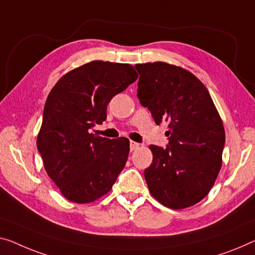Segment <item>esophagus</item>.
I'll return each instance as SVG.
<instances>
[{
	"label": "esophagus",
	"instance_id": "34e87169",
	"mask_svg": "<svg viewBox=\"0 0 255 255\" xmlns=\"http://www.w3.org/2000/svg\"><path fill=\"white\" fill-rule=\"evenodd\" d=\"M129 147H130V151H134L136 149H138L139 144L134 142V140H130V143H129Z\"/></svg>",
	"mask_w": 255,
	"mask_h": 255
}]
</instances>
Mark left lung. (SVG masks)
Wrapping results in <instances>:
<instances>
[{
	"label": "left lung",
	"instance_id": "left-lung-1",
	"mask_svg": "<svg viewBox=\"0 0 255 255\" xmlns=\"http://www.w3.org/2000/svg\"><path fill=\"white\" fill-rule=\"evenodd\" d=\"M137 97L154 123L168 124L166 147L150 145L144 170L151 195L173 210L192 206L210 192L222 165L226 134L206 87L182 67L137 64Z\"/></svg>",
	"mask_w": 255,
	"mask_h": 255
}]
</instances>
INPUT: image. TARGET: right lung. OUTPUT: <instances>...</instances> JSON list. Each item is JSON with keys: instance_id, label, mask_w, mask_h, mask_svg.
Listing matches in <instances>:
<instances>
[{"instance_id": "1", "label": "right lung", "mask_w": 255, "mask_h": 255, "mask_svg": "<svg viewBox=\"0 0 255 255\" xmlns=\"http://www.w3.org/2000/svg\"><path fill=\"white\" fill-rule=\"evenodd\" d=\"M129 64L94 60L68 72L45 102L36 145L45 172L66 199L91 203L112 189L129 153V139L90 129L103 124L113 96L137 80Z\"/></svg>"}]
</instances>
